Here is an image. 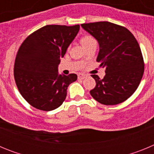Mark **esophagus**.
<instances>
[{
    "mask_svg": "<svg viewBox=\"0 0 154 154\" xmlns=\"http://www.w3.org/2000/svg\"><path fill=\"white\" fill-rule=\"evenodd\" d=\"M85 77H86V75H83V74H79L78 75L79 79H84Z\"/></svg>",
    "mask_w": 154,
    "mask_h": 154,
    "instance_id": "1",
    "label": "esophagus"
}]
</instances>
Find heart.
Returning a JSON list of instances; mask_svg holds the SVG:
<instances>
[{
  "mask_svg": "<svg viewBox=\"0 0 154 154\" xmlns=\"http://www.w3.org/2000/svg\"><path fill=\"white\" fill-rule=\"evenodd\" d=\"M80 42L84 48H86L88 45L92 44V43H96V42L92 35H86L82 37L81 39H80Z\"/></svg>",
  "mask_w": 154,
  "mask_h": 154,
  "instance_id": "obj_1",
  "label": "heart"
}]
</instances>
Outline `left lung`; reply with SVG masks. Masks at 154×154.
I'll return each mask as SVG.
<instances>
[{
    "label": "left lung",
    "mask_w": 154,
    "mask_h": 154,
    "mask_svg": "<svg viewBox=\"0 0 154 154\" xmlns=\"http://www.w3.org/2000/svg\"><path fill=\"white\" fill-rule=\"evenodd\" d=\"M81 26L99 42L96 61L106 69L103 79L92 75L96 85L91 96L107 106L123 103L137 90L143 75V58L137 39L125 27L108 21Z\"/></svg>",
    "instance_id": "8db88e82"
}]
</instances>
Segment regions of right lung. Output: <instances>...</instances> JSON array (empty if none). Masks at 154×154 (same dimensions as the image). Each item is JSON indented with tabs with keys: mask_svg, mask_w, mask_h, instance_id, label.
I'll use <instances>...</instances> for the list:
<instances>
[{
	"mask_svg": "<svg viewBox=\"0 0 154 154\" xmlns=\"http://www.w3.org/2000/svg\"><path fill=\"white\" fill-rule=\"evenodd\" d=\"M73 26L46 25L27 37L16 55L14 76L17 89L35 108L51 111L65 101L77 75H59L58 66L79 31Z\"/></svg>",
	"mask_w": 154,
	"mask_h": 154,
	"instance_id": "add662e5",
	"label": "right lung"
}]
</instances>
